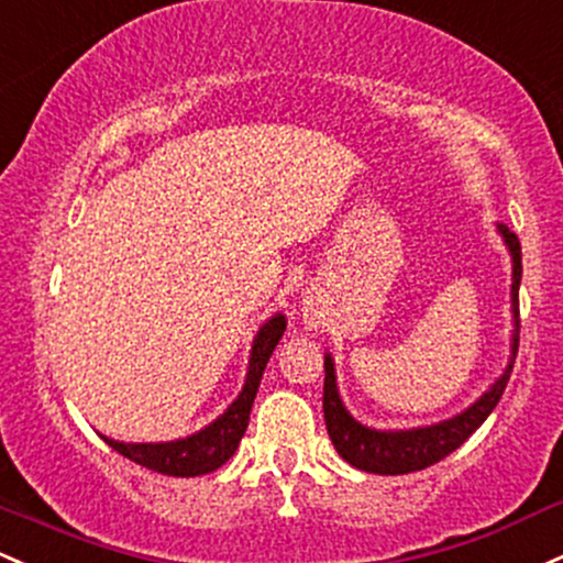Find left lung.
Instances as JSON below:
<instances>
[{
	"mask_svg": "<svg viewBox=\"0 0 563 563\" xmlns=\"http://www.w3.org/2000/svg\"><path fill=\"white\" fill-rule=\"evenodd\" d=\"M503 234L505 245H508L512 258V318H518V286H521V243L505 224H497ZM518 350V320L516 331H512V355L505 374L475 400L465 411L456 413L452 419L430 424V428H413V430H374L357 422L352 413L344 409L342 398L336 390V374H333L331 355H325V382H323V413L325 428H329L331 443L342 460H347L352 467L376 475H404L413 471H424V467L435 465L443 456H449L454 449H460L475 430L484 424V419L494 411V406L503 398L505 387H508L512 361H516Z\"/></svg>",
	"mask_w": 563,
	"mask_h": 563,
	"instance_id": "8db88e82",
	"label": "left lung"
}]
</instances>
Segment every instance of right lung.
<instances>
[{"label": "right lung", "instance_id": "obj_1", "mask_svg": "<svg viewBox=\"0 0 563 563\" xmlns=\"http://www.w3.org/2000/svg\"><path fill=\"white\" fill-rule=\"evenodd\" d=\"M283 331H286V318L283 314H272L267 323L262 325L253 339L251 347V361H249V374H245V385L240 390L238 398L232 400V406L221 413L216 422L202 428L200 432L187 438H178V441L168 443H122L111 441V438L101 435L114 452L135 462V465L146 467V471L163 473V475H176V478H191V475H206L219 471L227 460L238 449L240 438L245 435L251 419V406L253 398L258 393V382H262L264 368L272 350L280 342Z\"/></svg>", "mask_w": 563, "mask_h": 563}]
</instances>
